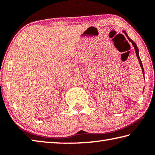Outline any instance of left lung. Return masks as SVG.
I'll return each mask as SVG.
<instances>
[{"instance_id": "obj_1", "label": "left lung", "mask_w": 155, "mask_h": 155, "mask_svg": "<svg viewBox=\"0 0 155 155\" xmlns=\"http://www.w3.org/2000/svg\"><path fill=\"white\" fill-rule=\"evenodd\" d=\"M123 33H124L125 34V35H127V38H128V40H129L131 43H132L133 47H134L135 51V52H136V55H137V59H138V60H139V62H140V66H141V70H142L143 74V76H144V70H143V65H142V63H141V59H140V55H139V49H138V48H137V45H136V44L134 42V41H133L132 40H131V39H130V38H129V37L128 36L127 33H126L124 31H123Z\"/></svg>"}]
</instances>
